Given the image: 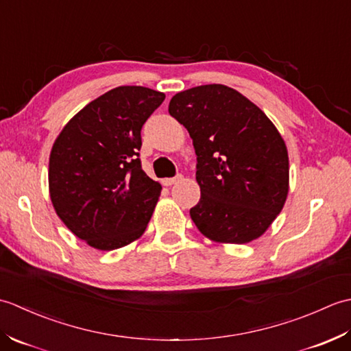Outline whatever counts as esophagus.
Wrapping results in <instances>:
<instances>
[{
    "label": "esophagus",
    "instance_id": "1",
    "mask_svg": "<svg viewBox=\"0 0 351 351\" xmlns=\"http://www.w3.org/2000/svg\"><path fill=\"white\" fill-rule=\"evenodd\" d=\"M182 181V175H176L175 178H167V180H162V185H166V187H170V185H173L176 182Z\"/></svg>",
    "mask_w": 351,
    "mask_h": 351
}]
</instances>
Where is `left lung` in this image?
<instances>
[{"mask_svg": "<svg viewBox=\"0 0 351 351\" xmlns=\"http://www.w3.org/2000/svg\"><path fill=\"white\" fill-rule=\"evenodd\" d=\"M169 113L197 155L200 200L191 220L215 243L245 244L270 228L289 190L287 145L255 104L223 84L176 93Z\"/></svg>", "mask_w": 351, "mask_h": 351, "instance_id": "obj_1", "label": "left lung"}]
</instances>
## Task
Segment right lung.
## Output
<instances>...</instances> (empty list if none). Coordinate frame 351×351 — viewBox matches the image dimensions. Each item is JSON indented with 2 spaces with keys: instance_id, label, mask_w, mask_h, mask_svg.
I'll list each match as a JSON object with an SVG mask.
<instances>
[{
  "instance_id": "obj_1",
  "label": "right lung",
  "mask_w": 351,
  "mask_h": 351,
  "mask_svg": "<svg viewBox=\"0 0 351 351\" xmlns=\"http://www.w3.org/2000/svg\"><path fill=\"white\" fill-rule=\"evenodd\" d=\"M164 98L147 87H116L78 111L52 145V206L95 249L136 241L152 217L161 185L141 169L140 131Z\"/></svg>"
}]
</instances>
